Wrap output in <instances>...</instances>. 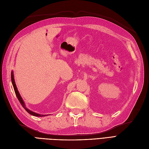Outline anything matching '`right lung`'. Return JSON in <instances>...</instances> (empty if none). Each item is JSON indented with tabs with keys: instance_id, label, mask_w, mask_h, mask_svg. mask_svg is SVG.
<instances>
[{
	"instance_id": "add662e5",
	"label": "right lung",
	"mask_w": 149,
	"mask_h": 149,
	"mask_svg": "<svg viewBox=\"0 0 149 149\" xmlns=\"http://www.w3.org/2000/svg\"><path fill=\"white\" fill-rule=\"evenodd\" d=\"M13 71L11 72V81H12V84H13V87H14V91H15V93H16V96L18 99L19 101L20 102L21 104L22 105V107H23L26 111H27L28 113H29L30 114H31V115L33 116H38V117H42V116H47L48 114H38V113H36L35 112H33L32 111H31V110L29 109L28 108H27V107H26V105H25V103L23 101V100H22V97L21 96V95L19 94V91L17 90V86L16 85V82H15V81H14V74H13Z\"/></svg>"
}]
</instances>
